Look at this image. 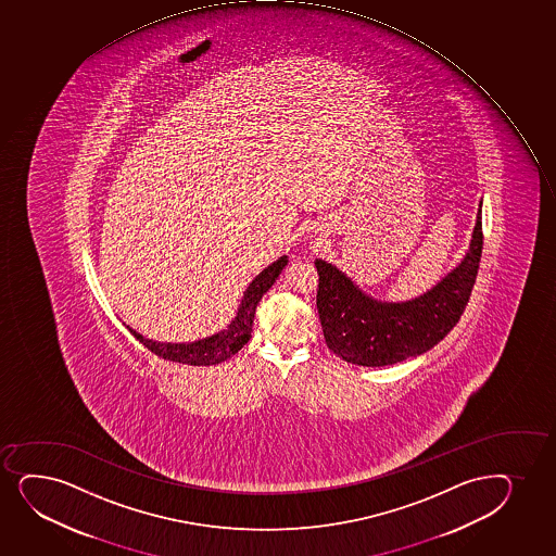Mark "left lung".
Listing matches in <instances>:
<instances>
[{"mask_svg": "<svg viewBox=\"0 0 556 556\" xmlns=\"http://www.w3.org/2000/svg\"><path fill=\"white\" fill-rule=\"evenodd\" d=\"M482 207V200H480ZM482 211L477 213L471 243L456 267L435 286L409 301H378L325 260L319 273L317 309L328 349L364 367L399 364L434 349L458 323L479 273Z\"/></svg>", "mask_w": 556, "mask_h": 556, "instance_id": "obj_1", "label": "left lung"}]
</instances>
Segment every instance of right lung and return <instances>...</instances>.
<instances>
[{
  "label": "right lung",
  "mask_w": 556,
  "mask_h": 556,
  "mask_svg": "<svg viewBox=\"0 0 556 556\" xmlns=\"http://www.w3.org/2000/svg\"><path fill=\"white\" fill-rule=\"evenodd\" d=\"M288 262V255H281L275 263L263 268L262 273L250 281L230 325L210 338L189 341V343H163V341L144 338L142 333L135 332L131 326H128L129 332L134 333L148 351L170 362L187 365L223 364L224 359L233 356L249 343L252 325H254L255 307L262 301L263 294L275 286V281L278 280Z\"/></svg>",
  "instance_id": "1"
}]
</instances>
